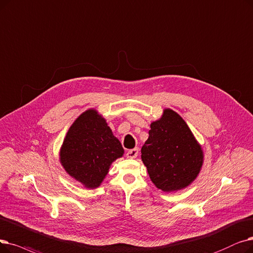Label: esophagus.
Masks as SVG:
<instances>
[{"label": "esophagus", "instance_id": "esophagus-1", "mask_svg": "<svg viewBox=\"0 0 253 253\" xmlns=\"http://www.w3.org/2000/svg\"><path fill=\"white\" fill-rule=\"evenodd\" d=\"M138 154V148H134V149H131L126 153V157L130 158V159H134L136 158Z\"/></svg>", "mask_w": 253, "mask_h": 253}]
</instances>
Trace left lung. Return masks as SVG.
<instances>
[{
  "instance_id": "8db88e82",
  "label": "left lung",
  "mask_w": 253,
  "mask_h": 253,
  "mask_svg": "<svg viewBox=\"0 0 253 253\" xmlns=\"http://www.w3.org/2000/svg\"><path fill=\"white\" fill-rule=\"evenodd\" d=\"M203 151L185 121L171 109L151 124L141 160L152 182L163 191L188 186L203 166Z\"/></svg>"
}]
</instances>
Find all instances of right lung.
Returning a JSON list of instances; mask_svg holds the SVG:
<instances>
[{"label":"right lung","mask_w":253,"mask_h":253,"mask_svg":"<svg viewBox=\"0 0 253 253\" xmlns=\"http://www.w3.org/2000/svg\"><path fill=\"white\" fill-rule=\"evenodd\" d=\"M124 149L105 120L94 109L82 114L72 124L61 149V162L72 178L87 188L99 186L113 161Z\"/></svg>","instance_id":"add662e5"}]
</instances>
